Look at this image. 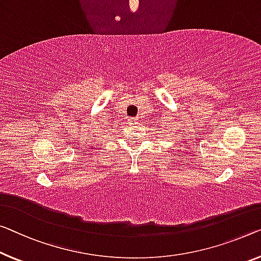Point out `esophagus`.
Listing matches in <instances>:
<instances>
[{
	"label": "esophagus",
	"instance_id": "1",
	"mask_svg": "<svg viewBox=\"0 0 261 261\" xmlns=\"http://www.w3.org/2000/svg\"><path fill=\"white\" fill-rule=\"evenodd\" d=\"M127 122H129L130 125H137V124H139V120H138V118H136V117L129 118V120H127Z\"/></svg>",
	"mask_w": 261,
	"mask_h": 261
}]
</instances>
